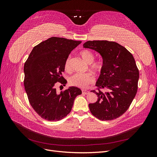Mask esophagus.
Here are the masks:
<instances>
[{
  "label": "esophagus",
  "mask_w": 157,
  "mask_h": 157,
  "mask_svg": "<svg viewBox=\"0 0 157 157\" xmlns=\"http://www.w3.org/2000/svg\"><path fill=\"white\" fill-rule=\"evenodd\" d=\"M82 93L83 94H88L89 93V91H88V90H82Z\"/></svg>",
  "instance_id": "esophagus-1"
}]
</instances>
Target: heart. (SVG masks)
<instances>
[{"mask_svg": "<svg viewBox=\"0 0 157 157\" xmlns=\"http://www.w3.org/2000/svg\"><path fill=\"white\" fill-rule=\"evenodd\" d=\"M80 56L82 58L89 63V68L95 73H100L103 69V62L101 60H94V54L93 52L89 50H82L79 52ZM64 69L66 72H70L71 67V58L70 57L66 59L64 63ZM94 81V77L91 73L80 74L77 73L71 76L69 78V83L72 86L80 88H86L89 84Z\"/></svg>", "mask_w": 157, "mask_h": 157, "instance_id": "b5f03b06", "label": "heart"}]
</instances>
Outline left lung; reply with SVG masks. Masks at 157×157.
Segmentation results:
<instances>
[{"label":"left lung","mask_w":157,"mask_h":157,"mask_svg":"<svg viewBox=\"0 0 157 157\" xmlns=\"http://www.w3.org/2000/svg\"><path fill=\"white\" fill-rule=\"evenodd\" d=\"M84 48L96 50L103 58V69L98 80L96 103H90L91 113L101 121H111L129 108L137 91L139 70L132 54L124 46L108 40L87 41ZM101 89H105L102 92Z\"/></svg>","instance_id":"left-lung-1"}]
</instances>
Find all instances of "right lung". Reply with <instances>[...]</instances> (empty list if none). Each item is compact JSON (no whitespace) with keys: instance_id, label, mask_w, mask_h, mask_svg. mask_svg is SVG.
Listing matches in <instances>:
<instances>
[{"instance_id":"obj_1","label":"right lung","mask_w":157,"mask_h":157,"mask_svg":"<svg viewBox=\"0 0 157 157\" xmlns=\"http://www.w3.org/2000/svg\"><path fill=\"white\" fill-rule=\"evenodd\" d=\"M81 42L51 37L35 46L25 61L23 84L28 99L35 111L45 120L63 119L71 112L75 98L82 94L75 86L59 94L56 89L58 82L60 87L67 83L62 77L65 61Z\"/></svg>"}]
</instances>
